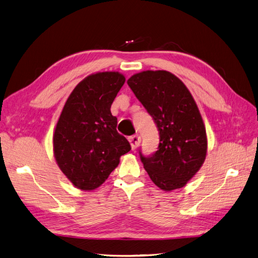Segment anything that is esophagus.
<instances>
[{"instance_id":"1","label":"esophagus","mask_w":258,"mask_h":258,"mask_svg":"<svg viewBox=\"0 0 258 258\" xmlns=\"http://www.w3.org/2000/svg\"><path fill=\"white\" fill-rule=\"evenodd\" d=\"M129 142L131 144V148L132 150H136V148L139 146L140 142H141V138H140L139 135H135V136H131L129 138Z\"/></svg>"}]
</instances>
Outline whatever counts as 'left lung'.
Masks as SVG:
<instances>
[{
	"label": "left lung",
	"instance_id": "left-lung-1",
	"mask_svg": "<svg viewBox=\"0 0 258 258\" xmlns=\"http://www.w3.org/2000/svg\"><path fill=\"white\" fill-rule=\"evenodd\" d=\"M159 131L157 151L140 158L163 190L181 188L196 174L207 155L204 121L189 90L167 71H144L127 81Z\"/></svg>",
	"mask_w": 258,
	"mask_h": 258
}]
</instances>
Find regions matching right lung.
<instances>
[{
  "mask_svg": "<svg viewBox=\"0 0 258 258\" xmlns=\"http://www.w3.org/2000/svg\"><path fill=\"white\" fill-rule=\"evenodd\" d=\"M118 72L86 77L68 98L53 135L54 158L77 188L92 190L105 182L131 150L116 130L111 105L124 84Z\"/></svg>",
  "mask_w": 258,
  "mask_h": 258,
  "instance_id": "add662e5",
  "label": "right lung"
}]
</instances>
